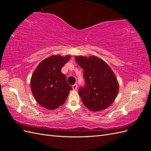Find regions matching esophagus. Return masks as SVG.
I'll list each match as a JSON object with an SVG mask.
<instances>
[{"label": "esophagus", "instance_id": "1", "mask_svg": "<svg viewBox=\"0 0 151 151\" xmlns=\"http://www.w3.org/2000/svg\"><path fill=\"white\" fill-rule=\"evenodd\" d=\"M72 88H73V89H74V90H76L77 88V85L76 84H74V85L72 86Z\"/></svg>", "mask_w": 151, "mask_h": 151}]
</instances>
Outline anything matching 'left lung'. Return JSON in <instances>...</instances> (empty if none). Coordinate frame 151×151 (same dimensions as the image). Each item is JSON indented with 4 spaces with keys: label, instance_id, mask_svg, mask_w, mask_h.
Returning a JSON list of instances; mask_svg holds the SVG:
<instances>
[{
    "label": "left lung",
    "instance_id": "obj_1",
    "mask_svg": "<svg viewBox=\"0 0 151 151\" xmlns=\"http://www.w3.org/2000/svg\"><path fill=\"white\" fill-rule=\"evenodd\" d=\"M75 60L84 70L86 84L79 94L84 106L94 112L106 109L115 101L119 88L111 68L96 56H76Z\"/></svg>",
    "mask_w": 151,
    "mask_h": 151
}]
</instances>
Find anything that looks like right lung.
<instances>
[{"label": "right lung", "instance_id": "add662e5", "mask_svg": "<svg viewBox=\"0 0 151 151\" xmlns=\"http://www.w3.org/2000/svg\"><path fill=\"white\" fill-rule=\"evenodd\" d=\"M70 58V55H53L45 58L36 68L31 79V89L42 106L52 110L65 103L72 88L61 69Z\"/></svg>", "mask_w": 151, "mask_h": 151}]
</instances>
